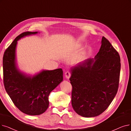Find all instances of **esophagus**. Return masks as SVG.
Returning <instances> with one entry per match:
<instances>
[{
    "mask_svg": "<svg viewBox=\"0 0 131 131\" xmlns=\"http://www.w3.org/2000/svg\"><path fill=\"white\" fill-rule=\"evenodd\" d=\"M65 77H66V78L67 79H69L70 77H71V73H70V72L69 71L66 72L65 73Z\"/></svg>",
    "mask_w": 131,
    "mask_h": 131,
    "instance_id": "esophagus-1",
    "label": "esophagus"
}]
</instances>
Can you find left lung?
I'll return each instance as SVG.
<instances>
[{
    "mask_svg": "<svg viewBox=\"0 0 131 131\" xmlns=\"http://www.w3.org/2000/svg\"><path fill=\"white\" fill-rule=\"evenodd\" d=\"M121 66L119 53L103 36L94 58L71 68L72 105L78 115L94 117L107 109L117 93Z\"/></svg>",
    "mask_w": 131,
    "mask_h": 131,
    "instance_id": "obj_1",
    "label": "left lung"
}]
</instances>
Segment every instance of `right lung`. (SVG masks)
Returning <instances> with one entry per match:
<instances>
[{"label": "right lung", "instance_id": "add662e5", "mask_svg": "<svg viewBox=\"0 0 131 131\" xmlns=\"http://www.w3.org/2000/svg\"><path fill=\"white\" fill-rule=\"evenodd\" d=\"M37 31L21 34L6 50L3 57L4 83L14 105L23 113L35 116L48 108L49 95L63 80L61 69L42 70L33 75L21 71L17 66L16 49L19 41Z\"/></svg>", "mask_w": 131, "mask_h": 131}]
</instances>
